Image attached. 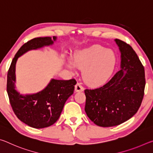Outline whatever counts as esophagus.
I'll return each mask as SVG.
<instances>
[{
	"instance_id": "obj_1",
	"label": "esophagus",
	"mask_w": 153,
	"mask_h": 153,
	"mask_svg": "<svg viewBox=\"0 0 153 153\" xmlns=\"http://www.w3.org/2000/svg\"><path fill=\"white\" fill-rule=\"evenodd\" d=\"M84 88L83 87L81 84H79V83H77V84L76 85V86H75V91L76 92H82L84 91Z\"/></svg>"
}]
</instances>
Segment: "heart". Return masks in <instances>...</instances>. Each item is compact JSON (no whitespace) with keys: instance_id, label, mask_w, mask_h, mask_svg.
<instances>
[{"instance_id":"obj_1","label":"heart","mask_w":153,"mask_h":153,"mask_svg":"<svg viewBox=\"0 0 153 153\" xmlns=\"http://www.w3.org/2000/svg\"><path fill=\"white\" fill-rule=\"evenodd\" d=\"M115 54L100 45H94L79 51L69 62L67 67L74 70V66L82 69L83 79L92 86H100L107 82L115 65Z\"/></svg>"}]
</instances>
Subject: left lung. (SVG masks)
Here are the masks:
<instances>
[{
  "instance_id": "8db88e82",
  "label": "left lung",
  "mask_w": 153,
  "mask_h": 153,
  "mask_svg": "<svg viewBox=\"0 0 153 153\" xmlns=\"http://www.w3.org/2000/svg\"><path fill=\"white\" fill-rule=\"evenodd\" d=\"M115 40L121 52V69L101 87L84 90L86 115L100 127L118 126L132 117L144 94V66L130 45Z\"/></svg>"
}]
</instances>
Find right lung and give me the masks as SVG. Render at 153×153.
Returning a JSON list of instances; mask_svg holds the SVG:
<instances>
[{
    "label": "right lung",
    "mask_w": 153,
    "mask_h": 153,
    "mask_svg": "<svg viewBox=\"0 0 153 153\" xmlns=\"http://www.w3.org/2000/svg\"><path fill=\"white\" fill-rule=\"evenodd\" d=\"M56 39L55 36L35 38L25 43L13 59L7 73V91L13 111L19 120L32 128H47L58 120L66 100L73 94L77 82L75 79H52L41 92L22 95L15 89V64L18 57L27 51L53 45Z\"/></svg>",
    "instance_id": "obj_1"
}]
</instances>
